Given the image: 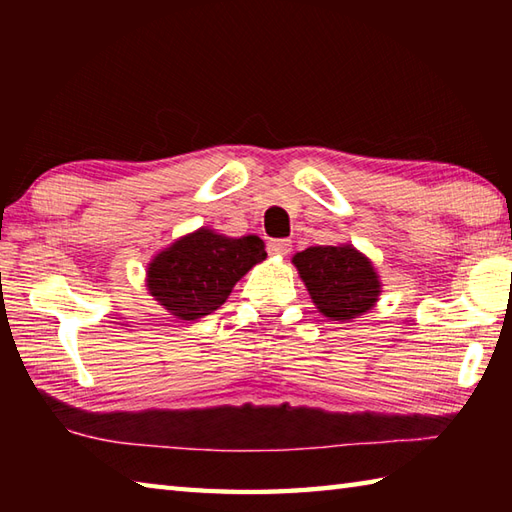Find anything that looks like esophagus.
<instances>
[{
	"label": "esophagus",
	"instance_id": "1",
	"mask_svg": "<svg viewBox=\"0 0 512 512\" xmlns=\"http://www.w3.org/2000/svg\"><path fill=\"white\" fill-rule=\"evenodd\" d=\"M292 250L290 239H270L268 242V253L277 257H286Z\"/></svg>",
	"mask_w": 512,
	"mask_h": 512
}]
</instances>
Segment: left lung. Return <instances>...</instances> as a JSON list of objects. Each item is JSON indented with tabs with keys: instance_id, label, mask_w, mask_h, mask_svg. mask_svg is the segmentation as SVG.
<instances>
[{
	"instance_id": "8db88e82",
	"label": "left lung",
	"mask_w": 512,
	"mask_h": 512,
	"mask_svg": "<svg viewBox=\"0 0 512 512\" xmlns=\"http://www.w3.org/2000/svg\"><path fill=\"white\" fill-rule=\"evenodd\" d=\"M314 306L330 321L350 323L376 308L383 281L372 259L352 244L310 246L292 257Z\"/></svg>"
}]
</instances>
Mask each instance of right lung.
Returning <instances> with one entry per match:
<instances>
[{
	"label": "right lung",
	"mask_w": 512,
	"mask_h": 512,
	"mask_svg": "<svg viewBox=\"0 0 512 512\" xmlns=\"http://www.w3.org/2000/svg\"><path fill=\"white\" fill-rule=\"evenodd\" d=\"M264 259L266 244L257 235L228 237L202 226L151 257L145 286L173 317L195 321L220 308L237 281Z\"/></svg>",
	"instance_id": "obj_1"
}]
</instances>
